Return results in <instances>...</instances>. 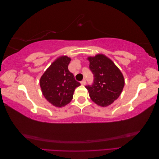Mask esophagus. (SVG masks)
I'll use <instances>...</instances> for the list:
<instances>
[{
    "instance_id": "esophagus-1",
    "label": "esophagus",
    "mask_w": 159,
    "mask_h": 159,
    "mask_svg": "<svg viewBox=\"0 0 159 159\" xmlns=\"http://www.w3.org/2000/svg\"><path fill=\"white\" fill-rule=\"evenodd\" d=\"M81 85H85L86 84V81H85V80H82V81H81Z\"/></svg>"
}]
</instances>
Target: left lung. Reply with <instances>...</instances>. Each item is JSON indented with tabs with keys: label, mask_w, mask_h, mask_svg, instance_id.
Returning <instances> with one entry per match:
<instances>
[{
	"label": "left lung",
	"mask_w": 159,
	"mask_h": 159,
	"mask_svg": "<svg viewBox=\"0 0 159 159\" xmlns=\"http://www.w3.org/2000/svg\"><path fill=\"white\" fill-rule=\"evenodd\" d=\"M88 60L94 80L92 85L85 88L94 103L107 107L121 95L125 85L124 77L113 61L103 54L88 57Z\"/></svg>",
	"instance_id": "obj_1"
}]
</instances>
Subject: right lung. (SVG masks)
Listing matches in <instances>:
<instances>
[{
	"label": "right lung",
	"mask_w": 159,
	"mask_h": 159,
	"mask_svg": "<svg viewBox=\"0 0 159 159\" xmlns=\"http://www.w3.org/2000/svg\"><path fill=\"white\" fill-rule=\"evenodd\" d=\"M70 57L66 56L57 58L41 77L40 80L42 94L55 107H62L73 98L75 89L80 83L75 80L68 70Z\"/></svg>",
	"instance_id": "obj_1"
}]
</instances>
